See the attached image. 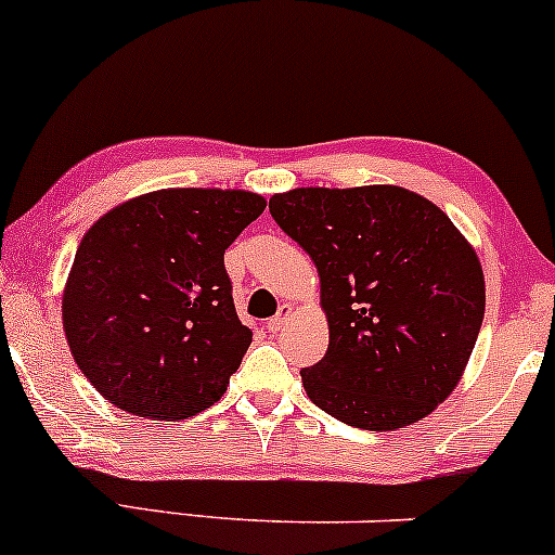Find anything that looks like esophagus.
Returning <instances> with one entry per match:
<instances>
[{
  "label": "esophagus",
  "instance_id": "esophagus-1",
  "mask_svg": "<svg viewBox=\"0 0 555 555\" xmlns=\"http://www.w3.org/2000/svg\"><path fill=\"white\" fill-rule=\"evenodd\" d=\"M289 313H292V306H282V308H279V313L273 315V319H268V332H271V334L282 332V326L287 324Z\"/></svg>",
  "mask_w": 555,
  "mask_h": 555
}]
</instances>
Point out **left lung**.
<instances>
[{"label":"left lung","mask_w":555,"mask_h":555,"mask_svg":"<svg viewBox=\"0 0 555 555\" xmlns=\"http://www.w3.org/2000/svg\"><path fill=\"white\" fill-rule=\"evenodd\" d=\"M321 279L328 350L302 369L321 411L400 429L453 392L485 319L477 253L422 194L400 186L292 189L268 203Z\"/></svg>","instance_id":"8db88e82"}]
</instances>
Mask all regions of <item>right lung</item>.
<instances>
[{
    "mask_svg": "<svg viewBox=\"0 0 555 555\" xmlns=\"http://www.w3.org/2000/svg\"><path fill=\"white\" fill-rule=\"evenodd\" d=\"M266 208L260 194L160 189L102 216L76 249L63 326L102 398L155 422L210 408L253 332L223 253Z\"/></svg>",
    "mask_w": 555,
    "mask_h": 555,
    "instance_id": "1",
    "label": "right lung"
}]
</instances>
